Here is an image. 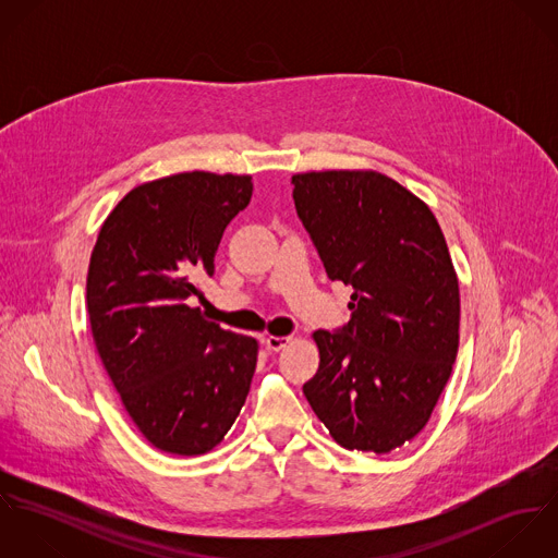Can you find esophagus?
<instances>
[{
  "label": "esophagus",
  "mask_w": 558,
  "mask_h": 558,
  "mask_svg": "<svg viewBox=\"0 0 558 558\" xmlns=\"http://www.w3.org/2000/svg\"><path fill=\"white\" fill-rule=\"evenodd\" d=\"M290 341H292V337H266V339H264V345H266L268 350H272V352H279V350H283Z\"/></svg>",
  "instance_id": "34e87169"
}]
</instances>
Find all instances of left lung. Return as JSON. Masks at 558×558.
Instances as JSON below:
<instances>
[{
  "label": "left lung",
  "mask_w": 558,
  "mask_h": 558,
  "mask_svg": "<svg viewBox=\"0 0 558 558\" xmlns=\"http://www.w3.org/2000/svg\"><path fill=\"white\" fill-rule=\"evenodd\" d=\"M299 219L330 281L350 286V322L316 330L303 385L343 449L389 453L429 421L460 343L458 275L432 210L378 171L292 175Z\"/></svg>",
  "instance_id": "1"
}]
</instances>
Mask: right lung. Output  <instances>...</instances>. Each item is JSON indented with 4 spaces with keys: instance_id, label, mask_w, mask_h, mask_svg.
I'll return each instance as SVG.
<instances>
[{
    "instance_id": "add662e5",
    "label": "right lung",
    "mask_w": 558,
    "mask_h": 558,
    "mask_svg": "<svg viewBox=\"0 0 558 558\" xmlns=\"http://www.w3.org/2000/svg\"><path fill=\"white\" fill-rule=\"evenodd\" d=\"M251 193V175L210 171L140 184L111 210L89 257L98 356L137 429L165 453L215 449L251 389L257 341L189 305Z\"/></svg>"
}]
</instances>
